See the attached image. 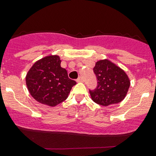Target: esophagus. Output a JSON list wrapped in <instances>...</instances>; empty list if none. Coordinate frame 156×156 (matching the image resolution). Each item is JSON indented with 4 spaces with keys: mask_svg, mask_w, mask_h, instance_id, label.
Masks as SVG:
<instances>
[{
    "mask_svg": "<svg viewBox=\"0 0 156 156\" xmlns=\"http://www.w3.org/2000/svg\"><path fill=\"white\" fill-rule=\"evenodd\" d=\"M77 82H83V78H82V77H79V78H78V79L76 80Z\"/></svg>",
    "mask_w": 156,
    "mask_h": 156,
    "instance_id": "esophagus-1",
    "label": "esophagus"
}]
</instances>
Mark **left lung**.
<instances>
[{
  "mask_svg": "<svg viewBox=\"0 0 156 156\" xmlns=\"http://www.w3.org/2000/svg\"><path fill=\"white\" fill-rule=\"evenodd\" d=\"M98 79V86L89 90L94 103L108 106L121 102L130 87V80L123 69L108 59L100 60L93 68Z\"/></svg>",
  "mask_w": 156,
  "mask_h": 156,
  "instance_id": "1",
  "label": "left lung"
}]
</instances>
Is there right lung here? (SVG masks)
<instances>
[{
	"label": "right lung",
	"mask_w": 156,
	"mask_h": 156,
	"mask_svg": "<svg viewBox=\"0 0 156 156\" xmlns=\"http://www.w3.org/2000/svg\"><path fill=\"white\" fill-rule=\"evenodd\" d=\"M26 85L37 101L55 106L65 101L76 82L61 67L58 55H48L34 64L26 75Z\"/></svg>",
	"instance_id": "1"
}]
</instances>
